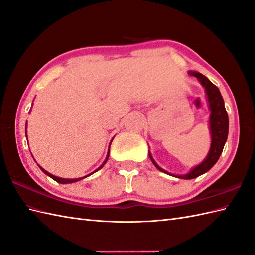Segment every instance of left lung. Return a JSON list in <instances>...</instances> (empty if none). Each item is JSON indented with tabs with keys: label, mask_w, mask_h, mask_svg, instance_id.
<instances>
[{
	"label": "left lung",
	"mask_w": 255,
	"mask_h": 255,
	"mask_svg": "<svg viewBox=\"0 0 255 255\" xmlns=\"http://www.w3.org/2000/svg\"><path fill=\"white\" fill-rule=\"evenodd\" d=\"M188 74L192 77H195V78L200 81V84L202 85L203 88L205 89V94H206V98H208L209 109L211 111L209 124H210V131H211V138H212L211 147L208 155H206V157L204 158V161L202 163H200L195 167L191 168V170L189 171V173L185 175H175V174L168 173L167 170L163 169L162 167H159L156 164V162L154 161V158L152 157V154L149 151V156L151 158V161L158 170L181 179L197 178V177L205 174L206 171H209L213 166H214L222 154L225 143H226V140L228 137V128H229L228 114L226 112V109H225L224 100L220 90H218V88L202 74H200L198 72H191V70L190 72H188Z\"/></svg>",
	"instance_id": "left-lung-1"
}]
</instances>
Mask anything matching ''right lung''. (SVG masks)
Instances as JSON below:
<instances>
[{
  "mask_svg": "<svg viewBox=\"0 0 255 255\" xmlns=\"http://www.w3.org/2000/svg\"><path fill=\"white\" fill-rule=\"evenodd\" d=\"M26 137H27V124H26ZM112 141H113V139H112ZM112 141L110 142V146H111V143H112ZM109 155H110V147H109V151H108V155H106V158H105V161L102 163V165H101L100 167H98L96 170L93 171V173H96V171H98L99 169H101L102 168L104 165H105V163L108 162V159H109ZM39 166V165H38ZM40 168H41V170L43 171V173L45 174V175H47L49 177H51L52 179H54L55 181H57V182H60V183H72V182H76V181H79V180H81V179H84V178H87L88 176H90V175H92L93 173H91V174H89V175H87V176H85V177H80V178H75V179H67V178H61V177H56V176H54V175H52V174H50V173H47V171L45 170V169H43L42 167L41 166H39Z\"/></svg>",
  "mask_w": 255,
  "mask_h": 255,
  "instance_id": "1",
  "label": "right lung"
}]
</instances>
